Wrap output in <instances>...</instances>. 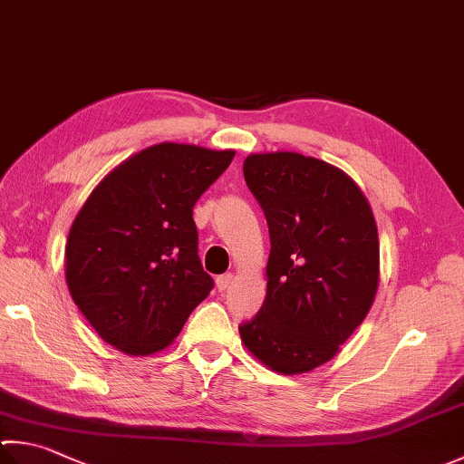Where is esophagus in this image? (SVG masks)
<instances>
[{
  "instance_id": "obj_1",
  "label": "esophagus",
  "mask_w": 464,
  "mask_h": 464,
  "mask_svg": "<svg viewBox=\"0 0 464 464\" xmlns=\"http://www.w3.org/2000/svg\"><path fill=\"white\" fill-rule=\"evenodd\" d=\"M232 281H234V275H232V273H228V275H220V276H218V278H216V286H218V291L224 293L226 288H230Z\"/></svg>"
}]
</instances>
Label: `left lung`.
<instances>
[{
  "mask_svg": "<svg viewBox=\"0 0 464 464\" xmlns=\"http://www.w3.org/2000/svg\"><path fill=\"white\" fill-rule=\"evenodd\" d=\"M244 179L265 212L266 299L240 337L270 370L303 373L329 362L368 314L380 240L368 199L343 171L299 153H258Z\"/></svg>",
  "mask_w": 464,
  "mask_h": 464,
  "instance_id": "8db88e82",
  "label": "left lung"
}]
</instances>
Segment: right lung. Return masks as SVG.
<instances>
[{
  "mask_svg": "<svg viewBox=\"0 0 464 464\" xmlns=\"http://www.w3.org/2000/svg\"><path fill=\"white\" fill-rule=\"evenodd\" d=\"M234 151L160 143L129 157L86 199L66 242L72 301L130 355L168 347L214 281L198 256L194 206Z\"/></svg>",
  "mask_w": 464,
  "mask_h": 464,
  "instance_id": "right-lung-1",
  "label": "right lung"
}]
</instances>
